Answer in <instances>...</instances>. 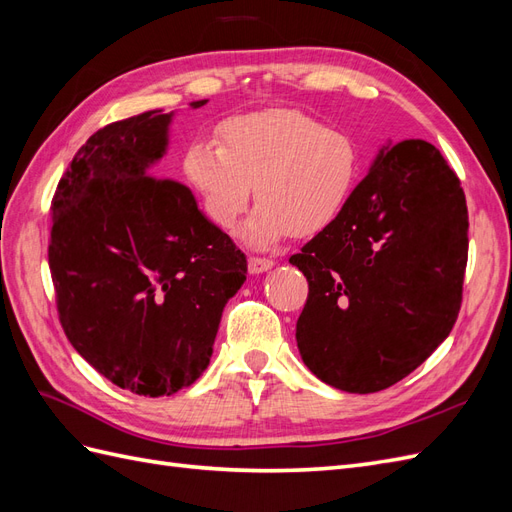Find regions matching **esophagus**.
Here are the masks:
<instances>
[{
    "instance_id": "34e87169",
    "label": "esophagus",
    "mask_w": 512,
    "mask_h": 512,
    "mask_svg": "<svg viewBox=\"0 0 512 512\" xmlns=\"http://www.w3.org/2000/svg\"><path fill=\"white\" fill-rule=\"evenodd\" d=\"M273 265H275V260H273V258L252 256L250 260H247V269H250V273H252V275H256V273H265V271H269Z\"/></svg>"
}]
</instances>
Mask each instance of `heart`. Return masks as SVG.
I'll list each match as a JSON object with an SVG mask.
<instances>
[{
    "label": "heart",
    "mask_w": 512,
    "mask_h": 512,
    "mask_svg": "<svg viewBox=\"0 0 512 512\" xmlns=\"http://www.w3.org/2000/svg\"><path fill=\"white\" fill-rule=\"evenodd\" d=\"M222 138L224 143L192 141L183 173L222 228L237 222L254 185L258 203L241 226V239L252 247H271L288 232L309 235L327 226L359 175V153L350 138L299 111L277 108L235 117L222 126Z\"/></svg>",
    "instance_id": "1"
}]
</instances>
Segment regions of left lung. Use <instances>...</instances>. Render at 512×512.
<instances>
[{
	"label": "left lung",
	"instance_id": "left-lung-1",
	"mask_svg": "<svg viewBox=\"0 0 512 512\" xmlns=\"http://www.w3.org/2000/svg\"><path fill=\"white\" fill-rule=\"evenodd\" d=\"M290 262L309 284L297 320L307 369L346 393L389 389L457 320L466 194L431 143L386 141L337 218Z\"/></svg>",
	"mask_w": 512,
	"mask_h": 512
}]
</instances>
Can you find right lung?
Instances as JSON below:
<instances>
[{"instance_id": "obj_1", "label": "right lung", "mask_w": 512, "mask_h": 512, "mask_svg": "<svg viewBox=\"0 0 512 512\" xmlns=\"http://www.w3.org/2000/svg\"><path fill=\"white\" fill-rule=\"evenodd\" d=\"M173 119L156 108L89 136L51 207L61 327L98 374L145 397L173 395L203 374L247 273L194 194L160 179Z\"/></svg>"}]
</instances>
